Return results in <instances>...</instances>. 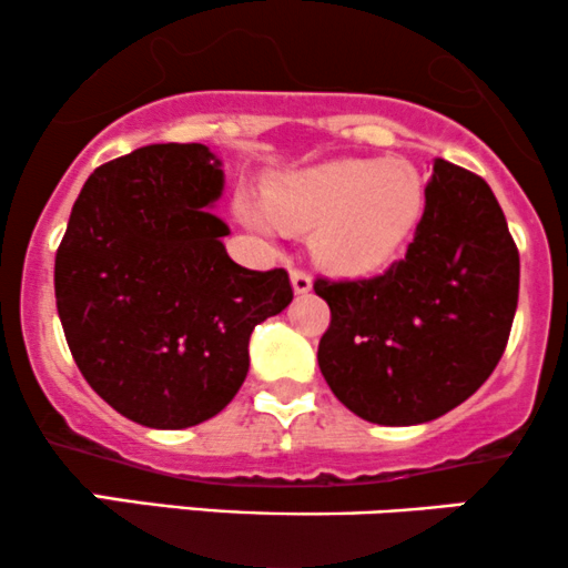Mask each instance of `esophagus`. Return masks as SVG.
I'll return each instance as SVG.
<instances>
[{"label":"esophagus","instance_id":"obj_1","mask_svg":"<svg viewBox=\"0 0 568 568\" xmlns=\"http://www.w3.org/2000/svg\"><path fill=\"white\" fill-rule=\"evenodd\" d=\"M291 283H293V291H296V293H306L312 288V275L306 270H302V266H293Z\"/></svg>","mask_w":568,"mask_h":568}]
</instances>
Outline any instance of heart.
<instances>
[{
	"instance_id": "b5f03b06",
	"label": "heart",
	"mask_w": 568,
	"mask_h": 568,
	"mask_svg": "<svg viewBox=\"0 0 568 568\" xmlns=\"http://www.w3.org/2000/svg\"><path fill=\"white\" fill-rule=\"evenodd\" d=\"M266 214L240 200L251 230L272 232L275 222L312 230V247L342 275H368L406 247L425 213V181L406 160H336L283 175L266 189Z\"/></svg>"
}]
</instances>
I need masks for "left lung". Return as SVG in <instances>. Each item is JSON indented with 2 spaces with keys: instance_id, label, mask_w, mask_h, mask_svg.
I'll list each match as a JSON object with an SVG mask.
<instances>
[{
  "instance_id": "obj_1",
  "label": "left lung",
  "mask_w": 568,
  "mask_h": 568,
  "mask_svg": "<svg viewBox=\"0 0 568 568\" xmlns=\"http://www.w3.org/2000/svg\"><path fill=\"white\" fill-rule=\"evenodd\" d=\"M518 277V247L491 189L435 160L406 258L374 277L315 280L331 306L317 347L331 393L374 425L438 419L497 368Z\"/></svg>"
}]
</instances>
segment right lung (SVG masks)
<instances>
[{
    "label": "right lung",
    "mask_w": 568,
    "mask_h": 568,
    "mask_svg": "<svg viewBox=\"0 0 568 568\" xmlns=\"http://www.w3.org/2000/svg\"><path fill=\"white\" fill-rule=\"evenodd\" d=\"M224 189L202 143H152L95 168L55 253V304L77 368L143 427L216 416L247 374L253 328L291 304L288 272L234 264Z\"/></svg>",
    "instance_id": "add662e5"
}]
</instances>
